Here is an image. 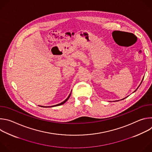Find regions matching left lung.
Returning a JSON list of instances; mask_svg holds the SVG:
<instances>
[{
    "instance_id": "1",
    "label": "left lung",
    "mask_w": 152,
    "mask_h": 152,
    "mask_svg": "<svg viewBox=\"0 0 152 152\" xmlns=\"http://www.w3.org/2000/svg\"><path fill=\"white\" fill-rule=\"evenodd\" d=\"M142 80H143V79H142ZM142 81H141V83H142ZM137 90H136L135 91H136ZM135 91H134V92H135ZM125 99V98H124V99H121V100H123V99Z\"/></svg>"
}]
</instances>
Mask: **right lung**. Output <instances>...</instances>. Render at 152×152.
<instances>
[{
	"label": "right lung",
	"instance_id": "obj_1",
	"mask_svg": "<svg viewBox=\"0 0 152 152\" xmlns=\"http://www.w3.org/2000/svg\"><path fill=\"white\" fill-rule=\"evenodd\" d=\"M70 95H71V93H70V95H69V97H67V99H66V100H64V102H62V103H59V104H56V105H53V106H51V107H52V106H59V105H61V104H64V103H66V102H67V100H68V99H69V97H70ZM41 107H45V106H41ZM46 107H47V106H46Z\"/></svg>",
	"mask_w": 152,
	"mask_h": 152
}]
</instances>
